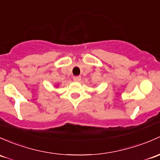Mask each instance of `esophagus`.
Returning a JSON list of instances; mask_svg holds the SVG:
<instances>
[{"label":"esophagus","instance_id":"1","mask_svg":"<svg viewBox=\"0 0 160 160\" xmlns=\"http://www.w3.org/2000/svg\"><path fill=\"white\" fill-rule=\"evenodd\" d=\"M80 80H81V77L80 76H75V77H73V80L74 81H80Z\"/></svg>","mask_w":160,"mask_h":160}]
</instances>
